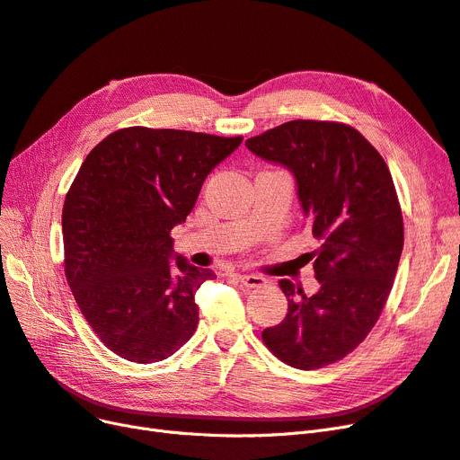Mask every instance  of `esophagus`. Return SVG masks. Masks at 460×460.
Instances as JSON below:
<instances>
[{
  "instance_id": "obj_1",
  "label": "esophagus",
  "mask_w": 460,
  "mask_h": 460,
  "mask_svg": "<svg viewBox=\"0 0 460 460\" xmlns=\"http://www.w3.org/2000/svg\"><path fill=\"white\" fill-rule=\"evenodd\" d=\"M236 280H239L241 286H244V288H261L267 282L260 275H236Z\"/></svg>"
}]
</instances>
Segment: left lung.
<instances>
[{"mask_svg": "<svg viewBox=\"0 0 460 460\" xmlns=\"http://www.w3.org/2000/svg\"><path fill=\"white\" fill-rule=\"evenodd\" d=\"M246 147L294 174L320 243L311 253L320 290L305 296L280 280L288 313L263 330V343L292 367L330 366L364 341L393 290L403 248L393 176L358 130L335 121H288L246 140Z\"/></svg>", "mask_w": 460, "mask_h": 460, "instance_id": "left-lung-1", "label": "left lung"}]
</instances>
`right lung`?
Returning <instances> with one entry per match:
<instances>
[{"instance_id":"add662e5","label":"right lung","mask_w":460,"mask_h":460,"mask_svg":"<svg viewBox=\"0 0 460 460\" xmlns=\"http://www.w3.org/2000/svg\"><path fill=\"white\" fill-rule=\"evenodd\" d=\"M241 142L128 127L106 136L81 164L62 208L64 270L84 320L121 358L164 360L195 333V292L216 275L174 253L170 231Z\"/></svg>"}]
</instances>
